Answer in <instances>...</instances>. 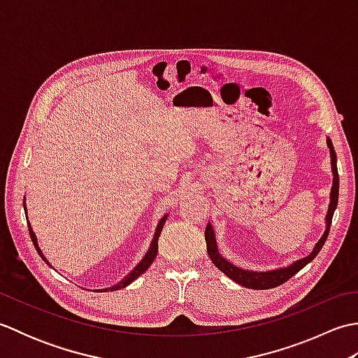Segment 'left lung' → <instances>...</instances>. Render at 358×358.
Returning a JSON list of instances; mask_svg holds the SVG:
<instances>
[{
	"mask_svg": "<svg viewBox=\"0 0 358 358\" xmlns=\"http://www.w3.org/2000/svg\"><path fill=\"white\" fill-rule=\"evenodd\" d=\"M326 143H328L329 148V154H331V166H332V187H331V201H329V208L328 212H326V229L323 235L315 243V246L313 249V252L306 255L305 258H300V260L294 262L292 264L286 266V268H278L273 271H266V272H257V271H248V269H241L238 266L232 264L231 262H227L226 258L218 252L217 248V240H215V232L214 227H212L210 223H208L206 231H204V238H206V246H208V254L210 257L212 263H214L217 268L222 271L224 275L234 280L235 283H238L245 287L249 289H271V287H277L280 285L286 283V281L294 277L296 272L300 269L305 268L308 263H310L317 257V254L320 252V249L323 248L326 238H328V234L331 229V223H332V217L334 212L337 209L338 204V171H337V155L336 150H334V144L331 138L328 136L326 138Z\"/></svg>",
	"mask_w": 358,
	"mask_h": 358,
	"instance_id": "left-lung-1",
	"label": "left lung"
}]
</instances>
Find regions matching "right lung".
I'll list each match as a JSON object with an SVG mask.
<instances>
[{
  "label": "right lung",
  "mask_w": 358,
  "mask_h": 358,
  "mask_svg": "<svg viewBox=\"0 0 358 358\" xmlns=\"http://www.w3.org/2000/svg\"><path fill=\"white\" fill-rule=\"evenodd\" d=\"M24 212H27V209H26V196H24ZM27 218V217H26ZM166 220H167V215H164L162 220H159L158 222V224H157V229H155V234H154V238H152V241H150V248H149V250L146 252V255L143 257V260L135 266V268L127 273V275L123 278V280H120L117 285H113V286H110V287H106V289H103L104 292H109V291H118V289H123V287H126V286H129L132 283L134 280H136L138 278L143 272H146L148 269H149V266L152 264V262L155 260V257H157V252H158V238H159V234H162V231H163V226H164V223H166ZM27 226H29V234H30V238H32V243H34V246H35V249L38 250V254H40V257L43 258V260L49 264V262L45 260V257L43 255V252H41V249H40V246H38V240H36V235H35V232H34V229H32V226H30V223L27 222ZM50 266V264H49Z\"/></svg>",
  "instance_id": "add662e5"
}]
</instances>
